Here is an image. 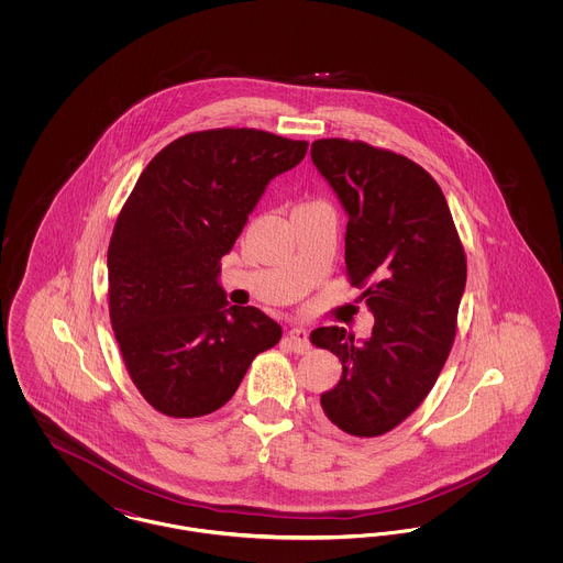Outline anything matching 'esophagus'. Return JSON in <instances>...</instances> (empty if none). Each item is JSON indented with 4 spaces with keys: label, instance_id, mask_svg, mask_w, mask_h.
<instances>
[{
    "label": "esophagus",
    "instance_id": "34e87169",
    "mask_svg": "<svg viewBox=\"0 0 563 563\" xmlns=\"http://www.w3.org/2000/svg\"><path fill=\"white\" fill-rule=\"evenodd\" d=\"M287 340L291 344V349L299 354L308 352L310 350V333L306 327H294L289 333H287Z\"/></svg>",
    "mask_w": 563,
    "mask_h": 563
}]
</instances>
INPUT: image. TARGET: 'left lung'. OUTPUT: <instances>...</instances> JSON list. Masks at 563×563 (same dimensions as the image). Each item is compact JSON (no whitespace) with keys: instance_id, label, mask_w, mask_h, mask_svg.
<instances>
[{"instance_id":"1","label":"left lung","mask_w":563,"mask_h":563,"mask_svg":"<svg viewBox=\"0 0 563 563\" xmlns=\"http://www.w3.org/2000/svg\"><path fill=\"white\" fill-rule=\"evenodd\" d=\"M310 156L349 214L350 285L375 319L361 342L344 327L312 331L342 361L322 411L352 437H379L427 399L448 361L466 257L443 191L416 162L346 139L314 141Z\"/></svg>"}]
</instances>
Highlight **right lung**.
<instances>
[{"label":"right lung","mask_w":563,"mask_h":563,"mask_svg":"<svg viewBox=\"0 0 563 563\" xmlns=\"http://www.w3.org/2000/svg\"><path fill=\"white\" fill-rule=\"evenodd\" d=\"M306 152V141L255 129L189 133L145 166L118 214L111 327L134 386L164 416L217 411L283 338L260 308L228 303L219 262L269 181Z\"/></svg>","instance_id":"add662e5"}]
</instances>
